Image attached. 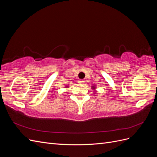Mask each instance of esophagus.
Here are the masks:
<instances>
[{
	"label": "esophagus",
	"instance_id": "esophagus-1",
	"mask_svg": "<svg viewBox=\"0 0 157 157\" xmlns=\"http://www.w3.org/2000/svg\"><path fill=\"white\" fill-rule=\"evenodd\" d=\"M78 83H80V84H84V80H82V79H79L78 80Z\"/></svg>",
	"mask_w": 157,
	"mask_h": 157
}]
</instances>
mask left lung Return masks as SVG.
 <instances>
[{
    "instance_id": "obj_1",
    "label": "left lung",
    "mask_w": 157,
    "mask_h": 157,
    "mask_svg": "<svg viewBox=\"0 0 157 157\" xmlns=\"http://www.w3.org/2000/svg\"><path fill=\"white\" fill-rule=\"evenodd\" d=\"M92 88H93V89H94H94H95V88H96V87H94V86H92Z\"/></svg>"
}]
</instances>
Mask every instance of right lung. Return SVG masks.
<instances>
[{
  "instance_id": "right-lung-1",
  "label": "right lung",
  "mask_w": 157,
  "mask_h": 157,
  "mask_svg": "<svg viewBox=\"0 0 157 157\" xmlns=\"http://www.w3.org/2000/svg\"><path fill=\"white\" fill-rule=\"evenodd\" d=\"M68 86H66V87H68Z\"/></svg>"
}]
</instances>
